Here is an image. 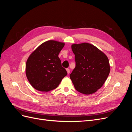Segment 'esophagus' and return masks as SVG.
Here are the masks:
<instances>
[{"mask_svg":"<svg viewBox=\"0 0 132 132\" xmlns=\"http://www.w3.org/2000/svg\"><path fill=\"white\" fill-rule=\"evenodd\" d=\"M66 70H67V73L68 74H69L70 73V69H68V68H67V69H66Z\"/></svg>","mask_w":132,"mask_h":132,"instance_id":"34e87169","label":"esophagus"}]
</instances>
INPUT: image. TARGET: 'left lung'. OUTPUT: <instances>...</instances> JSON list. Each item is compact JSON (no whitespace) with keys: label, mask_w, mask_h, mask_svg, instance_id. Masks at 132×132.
<instances>
[{"label":"left lung","mask_w":132,"mask_h":132,"mask_svg":"<svg viewBox=\"0 0 132 132\" xmlns=\"http://www.w3.org/2000/svg\"><path fill=\"white\" fill-rule=\"evenodd\" d=\"M71 49L75 54V68L70 78L75 89L85 95L95 93L110 74L109 59L96 47L88 43L73 44Z\"/></svg>","instance_id":"1"}]
</instances>
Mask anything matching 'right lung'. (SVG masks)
<instances>
[{
	"label": "right lung",
	"mask_w": 132,
	"mask_h": 132,
	"mask_svg": "<svg viewBox=\"0 0 132 132\" xmlns=\"http://www.w3.org/2000/svg\"><path fill=\"white\" fill-rule=\"evenodd\" d=\"M65 44L50 40L42 43L28 58L26 75L30 84L37 90L48 92L57 88L67 75L58 54Z\"/></svg>",
	"instance_id": "obj_1"
}]
</instances>
